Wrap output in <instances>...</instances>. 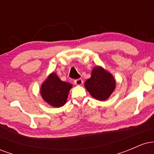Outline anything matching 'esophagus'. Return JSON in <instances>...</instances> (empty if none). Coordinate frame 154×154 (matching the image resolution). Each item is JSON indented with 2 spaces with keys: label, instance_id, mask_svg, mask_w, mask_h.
<instances>
[{
  "label": "esophagus",
  "instance_id": "34e87169",
  "mask_svg": "<svg viewBox=\"0 0 154 154\" xmlns=\"http://www.w3.org/2000/svg\"><path fill=\"white\" fill-rule=\"evenodd\" d=\"M74 82H75L76 85H81L83 83V81L82 79H75V80L74 81Z\"/></svg>",
  "mask_w": 154,
  "mask_h": 154
}]
</instances>
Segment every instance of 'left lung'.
<instances>
[{
	"label": "left lung",
	"mask_w": 154,
	"mask_h": 154,
	"mask_svg": "<svg viewBox=\"0 0 154 154\" xmlns=\"http://www.w3.org/2000/svg\"><path fill=\"white\" fill-rule=\"evenodd\" d=\"M85 87L95 99L106 100L115 89L116 81L103 67L95 66L92 70L91 78L85 82Z\"/></svg>",
	"instance_id": "left-lung-1"
}]
</instances>
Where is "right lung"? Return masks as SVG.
Masks as SVG:
<instances>
[{
	"label": "right lung",
	"mask_w": 154,
	"mask_h": 154,
	"mask_svg": "<svg viewBox=\"0 0 154 154\" xmlns=\"http://www.w3.org/2000/svg\"><path fill=\"white\" fill-rule=\"evenodd\" d=\"M72 85L63 82L54 72L49 75L40 88V95L49 105L59 108L66 103Z\"/></svg>",
	"instance_id": "right-lung-1"
}]
</instances>
